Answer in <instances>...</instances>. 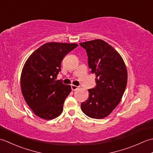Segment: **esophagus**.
<instances>
[{
    "label": "esophagus",
    "instance_id": "34e87169",
    "mask_svg": "<svg viewBox=\"0 0 153 153\" xmlns=\"http://www.w3.org/2000/svg\"><path fill=\"white\" fill-rule=\"evenodd\" d=\"M71 90H72V91H76V90L78 89V87L76 86V85H71Z\"/></svg>",
    "mask_w": 153,
    "mask_h": 153
}]
</instances>
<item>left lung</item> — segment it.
Returning <instances> with one entry per match:
<instances>
[{
	"mask_svg": "<svg viewBox=\"0 0 153 153\" xmlns=\"http://www.w3.org/2000/svg\"><path fill=\"white\" fill-rule=\"evenodd\" d=\"M88 56L91 72L95 74L97 85L89 89V98L81 105L83 112L92 118L108 116L118 106L125 91L128 72L122 56L101 39L80 43Z\"/></svg>",
	"mask_w": 153,
	"mask_h": 153,
	"instance_id": "8db88e82",
	"label": "left lung"
}]
</instances>
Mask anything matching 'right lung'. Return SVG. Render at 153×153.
Instances as JSON below:
<instances>
[{"label": "right lung", "instance_id": "1", "mask_svg": "<svg viewBox=\"0 0 153 153\" xmlns=\"http://www.w3.org/2000/svg\"><path fill=\"white\" fill-rule=\"evenodd\" d=\"M78 45L50 42L38 48L23 68L20 84L25 102L35 115L52 120L61 114L71 86L56 80L65 56Z\"/></svg>", "mask_w": 153, "mask_h": 153}]
</instances>
